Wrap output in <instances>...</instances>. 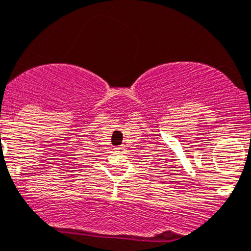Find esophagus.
<instances>
[{"instance_id": "1", "label": "esophagus", "mask_w": 251, "mask_h": 251, "mask_svg": "<svg viewBox=\"0 0 251 251\" xmlns=\"http://www.w3.org/2000/svg\"><path fill=\"white\" fill-rule=\"evenodd\" d=\"M115 151H116L117 154H123V153H126V147H125V146H120V147L115 148Z\"/></svg>"}]
</instances>
